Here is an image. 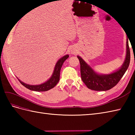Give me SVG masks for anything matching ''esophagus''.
I'll return each mask as SVG.
<instances>
[{"label":"esophagus","mask_w":135,"mask_h":135,"mask_svg":"<svg viewBox=\"0 0 135 135\" xmlns=\"http://www.w3.org/2000/svg\"><path fill=\"white\" fill-rule=\"evenodd\" d=\"M72 53H75V52H74V51H72Z\"/></svg>","instance_id":"obj_1"}]
</instances>
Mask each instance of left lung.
Instances as JSON below:
<instances>
[{
    "label": "left lung",
    "mask_w": 135,
    "mask_h": 135,
    "mask_svg": "<svg viewBox=\"0 0 135 135\" xmlns=\"http://www.w3.org/2000/svg\"><path fill=\"white\" fill-rule=\"evenodd\" d=\"M128 39H127V52L125 61L118 70L109 74H99L94 71L81 57L78 56L80 65L82 81L91 90L105 91L111 89L118 84L124 75L130 63V49Z\"/></svg>",
    "instance_id": "8db88e82"
}]
</instances>
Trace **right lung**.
Masks as SVG:
<instances>
[{
	"label": "right lung",
	"mask_w": 135,
	"mask_h": 135,
	"mask_svg": "<svg viewBox=\"0 0 135 135\" xmlns=\"http://www.w3.org/2000/svg\"><path fill=\"white\" fill-rule=\"evenodd\" d=\"M68 57H69V55L67 54V55H65L61 57V59H60L56 64L55 65V67L54 68L53 73L51 75L50 78L47 81L43 83L40 85H29L25 83L22 82L20 81V80L17 78L18 79V81L21 84L27 88L28 89L33 91H47L53 88L55 86L57 85V83L59 82V79H60V70H61V68L63 63L67 60Z\"/></svg>",
	"instance_id": "obj_1"
}]
</instances>
